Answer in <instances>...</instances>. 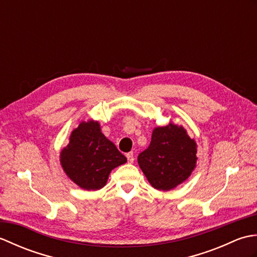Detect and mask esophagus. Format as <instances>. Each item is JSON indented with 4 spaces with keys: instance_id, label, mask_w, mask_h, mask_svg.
<instances>
[{
    "instance_id": "obj_1",
    "label": "esophagus",
    "mask_w": 257,
    "mask_h": 257,
    "mask_svg": "<svg viewBox=\"0 0 257 257\" xmlns=\"http://www.w3.org/2000/svg\"><path fill=\"white\" fill-rule=\"evenodd\" d=\"M125 157H127V160H128L129 163H133L135 161V157H134L133 152H129V154H127V156H125Z\"/></svg>"
}]
</instances>
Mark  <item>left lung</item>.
<instances>
[{
    "mask_svg": "<svg viewBox=\"0 0 257 257\" xmlns=\"http://www.w3.org/2000/svg\"><path fill=\"white\" fill-rule=\"evenodd\" d=\"M196 148L195 140L182 125L169 122L152 130L149 147L138 156L139 167L155 189L170 191L195 169Z\"/></svg>",
    "mask_w": 257,
    "mask_h": 257,
    "instance_id": "obj_1",
    "label": "left lung"
}]
</instances>
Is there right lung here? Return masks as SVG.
<instances>
[{"label":"right lung","instance_id":"1","mask_svg":"<svg viewBox=\"0 0 257 257\" xmlns=\"http://www.w3.org/2000/svg\"><path fill=\"white\" fill-rule=\"evenodd\" d=\"M66 176L79 188L96 191L103 188L111 170L127 162L117 147L101 133L96 120L80 122L59 154Z\"/></svg>","mask_w":257,"mask_h":257}]
</instances>
